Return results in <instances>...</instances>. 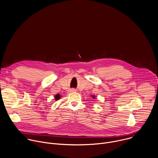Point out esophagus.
<instances>
[{"label": "esophagus", "mask_w": 158, "mask_h": 158, "mask_svg": "<svg viewBox=\"0 0 158 158\" xmlns=\"http://www.w3.org/2000/svg\"><path fill=\"white\" fill-rule=\"evenodd\" d=\"M75 91V90H74V89H72V91Z\"/></svg>", "instance_id": "1"}]
</instances>
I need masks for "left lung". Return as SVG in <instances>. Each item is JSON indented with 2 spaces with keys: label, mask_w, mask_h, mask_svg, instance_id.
I'll list each match as a JSON object with an SVG mask.
<instances>
[{
  "label": "left lung",
  "mask_w": 158,
  "mask_h": 158,
  "mask_svg": "<svg viewBox=\"0 0 158 158\" xmlns=\"http://www.w3.org/2000/svg\"><path fill=\"white\" fill-rule=\"evenodd\" d=\"M93 98H94V96H93Z\"/></svg>",
  "instance_id": "1"
}]
</instances>
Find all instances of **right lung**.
I'll list each match as a JSON object with an SVG mask.
<instances>
[{
	"label": "right lung",
	"mask_w": 158,
	"mask_h": 158,
	"mask_svg": "<svg viewBox=\"0 0 158 158\" xmlns=\"http://www.w3.org/2000/svg\"><path fill=\"white\" fill-rule=\"evenodd\" d=\"M60 95L59 94H57V95H56L55 96V99L56 100H59V99H60Z\"/></svg>",
	"instance_id": "right-lung-1"
}]
</instances>
